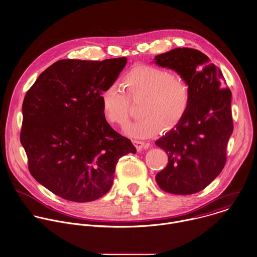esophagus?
<instances>
[{"mask_svg":"<svg viewBox=\"0 0 257 257\" xmlns=\"http://www.w3.org/2000/svg\"><path fill=\"white\" fill-rule=\"evenodd\" d=\"M133 142V144L135 145V147H136V149H137V151H141L142 149H147L148 147H149V144H146V143H144L143 141H138V140H133L132 141Z\"/></svg>","mask_w":257,"mask_h":257,"instance_id":"1","label":"esophagus"}]
</instances>
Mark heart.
Segmentation results:
<instances>
[{
	"label": "heart",
	"mask_w": 257,
	"mask_h": 257,
	"mask_svg": "<svg viewBox=\"0 0 257 257\" xmlns=\"http://www.w3.org/2000/svg\"><path fill=\"white\" fill-rule=\"evenodd\" d=\"M121 84L128 96L115 85L109 86L101 97L102 113L109 124L124 128L131 116L128 98H144L141 105L144 117L127 128L131 137L149 138L160 133L164 126L167 130L174 128L190 107L192 92L189 82L168 69L137 65L124 74Z\"/></svg>",
	"instance_id": "obj_1"
}]
</instances>
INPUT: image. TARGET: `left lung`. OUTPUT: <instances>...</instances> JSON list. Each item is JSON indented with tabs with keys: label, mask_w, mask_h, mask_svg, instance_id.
<instances>
[{
	"label": "left lung",
	"mask_w": 257,
	"mask_h": 257,
	"mask_svg": "<svg viewBox=\"0 0 257 257\" xmlns=\"http://www.w3.org/2000/svg\"><path fill=\"white\" fill-rule=\"evenodd\" d=\"M155 61L184 76L192 92L183 120L155 142L168 154L167 166L155 179L165 192L193 194L209 185L225 166L233 131L231 91L224 87L221 71L196 49L176 48Z\"/></svg>",
	"instance_id": "left-lung-1"
}]
</instances>
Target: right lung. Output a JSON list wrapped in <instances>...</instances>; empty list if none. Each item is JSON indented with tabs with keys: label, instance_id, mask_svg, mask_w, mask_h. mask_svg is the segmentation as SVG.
I'll use <instances>...</instances> for the list:
<instances>
[{
	"label": "right lung",
	"instance_id": "obj_1",
	"mask_svg": "<svg viewBox=\"0 0 257 257\" xmlns=\"http://www.w3.org/2000/svg\"><path fill=\"white\" fill-rule=\"evenodd\" d=\"M126 57L103 61L60 60L28 90L20 134L32 176L54 194L89 202L112 187L120 157L136 153L102 113L101 97Z\"/></svg>",
	"mask_w": 257,
	"mask_h": 257
}]
</instances>
